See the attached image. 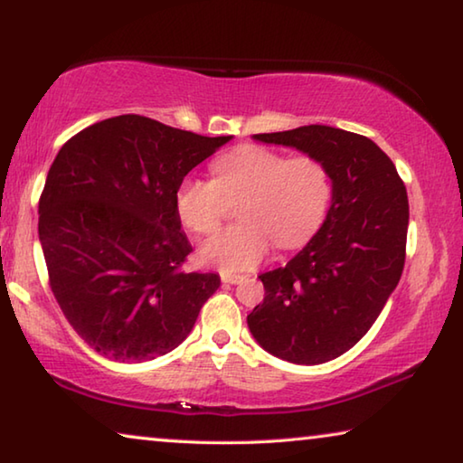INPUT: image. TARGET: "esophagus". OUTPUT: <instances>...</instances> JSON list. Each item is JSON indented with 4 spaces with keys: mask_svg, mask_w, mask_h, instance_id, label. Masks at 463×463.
I'll use <instances>...</instances> for the list:
<instances>
[{
    "mask_svg": "<svg viewBox=\"0 0 463 463\" xmlns=\"http://www.w3.org/2000/svg\"><path fill=\"white\" fill-rule=\"evenodd\" d=\"M245 279L242 276H232V273H222V281L224 284H241Z\"/></svg>",
    "mask_w": 463,
    "mask_h": 463,
    "instance_id": "obj_1",
    "label": "esophagus"
}]
</instances>
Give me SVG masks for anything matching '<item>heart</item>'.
I'll list each match as a JSON object with an SVG mask.
<instances>
[{
    "mask_svg": "<svg viewBox=\"0 0 463 463\" xmlns=\"http://www.w3.org/2000/svg\"><path fill=\"white\" fill-rule=\"evenodd\" d=\"M214 182L185 179L175 192L179 221L198 234L221 226L226 202H237V229L210 237L200 260L226 273L260 265L271 239L281 249L307 242L323 224L333 184L331 174L315 156H288L260 145L232 148L213 163Z\"/></svg>",
    "mask_w": 463,
    "mask_h": 463,
    "instance_id": "1",
    "label": "heart"
}]
</instances>
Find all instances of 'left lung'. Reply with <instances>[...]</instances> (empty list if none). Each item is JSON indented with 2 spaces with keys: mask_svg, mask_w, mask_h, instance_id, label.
Segmentation results:
<instances>
[{
  "mask_svg": "<svg viewBox=\"0 0 463 463\" xmlns=\"http://www.w3.org/2000/svg\"><path fill=\"white\" fill-rule=\"evenodd\" d=\"M315 156L331 174V208L284 268L260 276L247 317L255 341L289 364L318 365L370 331L404 269L409 198L390 156L367 137L325 124L253 135Z\"/></svg>",
  "mask_w": 463,
  "mask_h": 463,
  "instance_id": "8db88e82",
  "label": "left lung"
}]
</instances>
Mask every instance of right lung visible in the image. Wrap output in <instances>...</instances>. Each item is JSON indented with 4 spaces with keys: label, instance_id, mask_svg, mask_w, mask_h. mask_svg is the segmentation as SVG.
Listing matches in <instances>:
<instances>
[{
    "label": "right lung",
    "instance_id": "right-lung-1",
    "mask_svg": "<svg viewBox=\"0 0 463 463\" xmlns=\"http://www.w3.org/2000/svg\"><path fill=\"white\" fill-rule=\"evenodd\" d=\"M231 138L124 114L77 132L54 156L38 239L62 315L98 354L140 364L192 333L221 278L184 269L192 245L175 192Z\"/></svg>",
    "mask_w": 463,
    "mask_h": 463
}]
</instances>
